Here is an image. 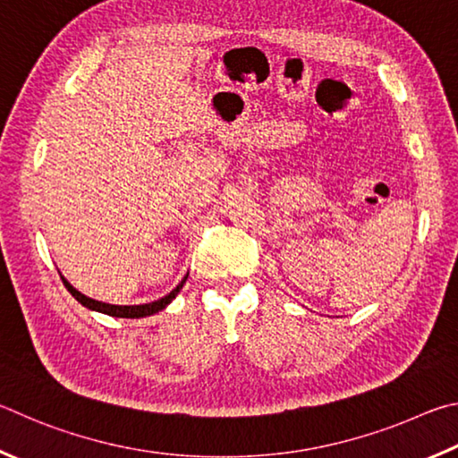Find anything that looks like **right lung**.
<instances>
[{"instance_id": "add662e5", "label": "right lung", "mask_w": 458, "mask_h": 458, "mask_svg": "<svg viewBox=\"0 0 458 458\" xmlns=\"http://www.w3.org/2000/svg\"><path fill=\"white\" fill-rule=\"evenodd\" d=\"M60 277H62V282H64V285H66V290L74 295V298L82 303L84 308H88V310H92V311H100V314H106V316H112V318H147V316H152V314H158L160 310H165L168 303H171L174 298H176V293H179L181 290H182V285H184V282H187V276L182 277V282L174 287V290L171 292V293H166L165 298H160V300H157V301H150V303H140V306H114V303H106V301H98V300H92V298H88V295H84L82 292H78L74 285H72L66 277H64L62 274H60Z\"/></svg>"}]
</instances>
